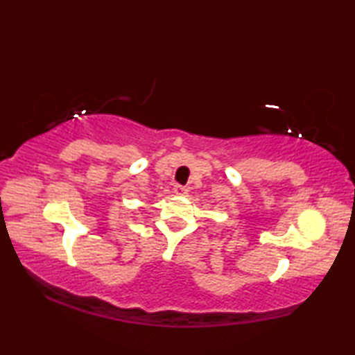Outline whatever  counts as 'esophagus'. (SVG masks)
<instances>
[{"label":"esophagus","instance_id":"obj_1","mask_svg":"<svg viewBox=\"0 0 355 355\" xmlns=\"http://www.w3.org/2000/svg\"><path fill=\"white\" fill-rule=\"evenodd\" d=\"M173 192H175L177 196H186V194H188V189H186L184 186H182V184H175V186H173Z\"/></svg>","mask_w":355,"mask_h":355}]
</instances>
